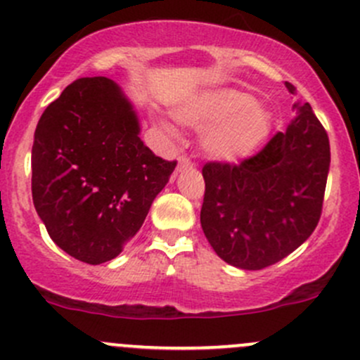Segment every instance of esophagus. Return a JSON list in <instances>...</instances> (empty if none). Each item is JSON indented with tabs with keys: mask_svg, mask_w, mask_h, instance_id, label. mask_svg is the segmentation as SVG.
I'll list each match as a JSON object with an SVG mask.
<instances>
[{
	"mask_svg": "<svg viewBox=\"0 0 360 360\" xmlns=\"http://www.w3.org/2000/svg\"><path fill=\"white\" fill-rule=\"evenodd\" d=\"M177 169H188V167H191L193 165V163H191V160H190V157H186V155H179V158H177Z\"/></svg>",
	"mask_w": 360,
	"mask_h": 360,
	"instance_id": "1",
	"label": "esophagus"
}]
</instances>
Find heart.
<instances>
[{
	"mask_svg": "<svg viewBox=\"0 0 360 360\" xmlns=\"http://www.w3.org/2000/svg\"><path fill=\"white\" fill-rule=\"evenodd\" d=\"M191 127H205L202 148L209 157L235 162L249 157L270 134L271 115L248 92L221 89L177 111Z\"/></svg>",
	"mask_w": 360,
	"mask_h": 360,
	"instance_id": "heart-1",
	"label": "heart"
}]
</instances>
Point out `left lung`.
<instances>
[{"label":"left lung","mask_w":360,"mask_h":360,"mask_svg":"<svg viewBox=\"0 0 360 360\" xmlns=\"http://www.w3.org/2000/svg\"><path fill=\"white\" fill-rule=\"evenodd\" d=\"M291 94L296 86L285 82ZM257 153L238 163L207 162L202 230L217 256L242 270L284 259L317 228L328 183L329 137L311 106Z\"/></svg>","instance_id":"1"}]
</instances>
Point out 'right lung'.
<instances>
[{"instance_id":"right-lung-1","label":"right lung","mask_w":360,"mask_h":360,"mask_svg":"<svg viewBox=\"0 0 360 360\" xmlns=\"http://www.w3.org/2000/svg\"><path fill=\"white\" fill-rule=\"evenodd\" d=\"M176 165L144 146L136 112L111 79L78 78L36 127L32 203L69 256L106 263L143 226Z\"/></svg>"}]
</instances>
